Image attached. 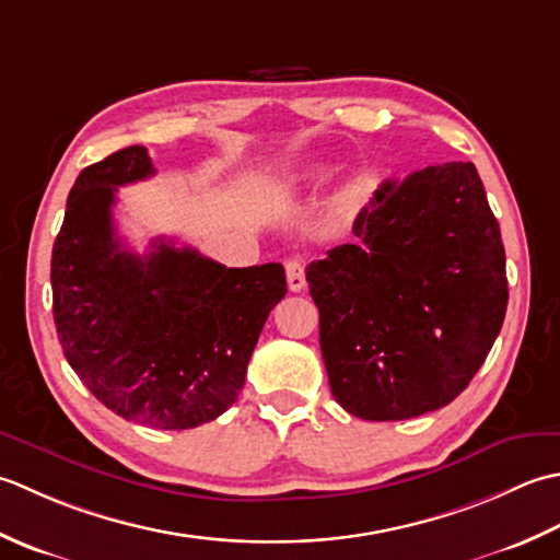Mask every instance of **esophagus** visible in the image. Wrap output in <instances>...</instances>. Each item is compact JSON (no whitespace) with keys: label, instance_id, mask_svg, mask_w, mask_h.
Returning a JSON list of instances; mask_svg holds the SVG:
<instances>
[{"label":"esophagus","instance_id":"34e87169","mask_svg":"<svg viewBox=\"0 0 560 560\" xmlns=\"http://www.w3.org/2000/svg\"><path fill=\"white\" fill-rule=\"evenodd\" d=\"M284 270H288V288L292 292H302L306 288V278H304V260L300 258H290L284 264Z\"/></svg>","mask_w":560,"mask_h":560}]
</instances>
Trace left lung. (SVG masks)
<instances>
[{
	"mask_svg": "<svg viewBox=\"0 0 560 560\" xmlns=\"http://www.w3.org/2000/svg\"><path fill=\"white\" fill-rule=\"evenodd\" d=\"M352 234L360 244L306 266L330 394L362 420L452 404L508 310L505 246L476 166L384 180Z\"/></svg>",
	"mask_w": 560,
	"mask_h": 560,
	"instance_id": "8db88e82",
	"label": "left lung"
}]
</instances>
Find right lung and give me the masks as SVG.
<instances>
[{"label": "right lung", "mask_w": 560, "mask_h": 560, "mask_svg": "<svg viewBox=\"0 0 560 560\" xmlns=\"http://www.w3.org/2000/svg\"><path fill=\"white\" fill-rule=\"evenodd\" d=\"M150 176L140 144L79 174L52 246V316L67 362L101 404L135 423L188 430L236 401L288 282L280 264L226 268L164 238L144 256L125 248L116 190Z\"/></svg>", "instance_id": "obj_1"}]
</instances>
